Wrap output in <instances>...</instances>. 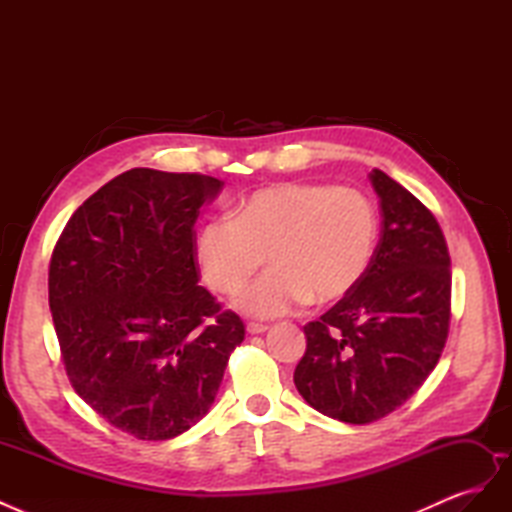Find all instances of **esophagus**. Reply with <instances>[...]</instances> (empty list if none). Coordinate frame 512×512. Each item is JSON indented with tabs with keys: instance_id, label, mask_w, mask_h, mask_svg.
<instances>
[{
	"instance_id": "obj_1",
	"label": "esophagus",
	"mask_w": 512,
	"mask_h": 512,
	"mask_svg": "<svg viewBox=\"0 0 512 512\" xmlns=\"http://www.w3.org/2000/svg\"><path fill=\"white\" fill-rule=\"evenodd\" d=\"M269 327L267 324H260V322H250L247 324V333L250 335H260V333H265Z\"/></svg>"
}]
</instances>
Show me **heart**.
Instances as JSON below:
<instances>
[{
  "label": "heart",
  "mask_w": 512,
  "mask_h": 512,
  "mask_svg": "<svg viewBox=\"0 0 512 512\" xmlns=\"http://www.w3.org/2000/svg\"><path fill=\"white\" fill-rule=\"evenodd\" d=\"M378 243L371 200L352 188L280 183L239 200L232 218L198 230L196 258L215 292H237L262 265L271 269L235 297L239 312L280 318L314 297L342 299L363 280Z\"/></svg>",
  "instance_id": "1"
}]
</instances>
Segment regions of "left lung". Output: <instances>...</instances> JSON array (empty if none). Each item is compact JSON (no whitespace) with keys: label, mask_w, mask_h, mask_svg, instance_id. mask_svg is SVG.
<instances>
[{"label":"left lung","mask_w":512,"mask_h":512,"mask_svg":"<svg viewBox=\"0 0 512 512\" xmlns=\"http://www.w3.org/2000/svg\"><path fill=\"white\" fill-rule=\"evenodd\" d=\"M382 230L363 280L303 327L294 386L314 410L365 425L410 399L438 365L451 320V256L440 224L404 185L369 173Z\"/></svg>","instance_id":"8db88e82"}]
</instances>
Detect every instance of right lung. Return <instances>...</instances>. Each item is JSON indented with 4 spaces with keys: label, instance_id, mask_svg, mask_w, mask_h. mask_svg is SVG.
I'll list each match as a JSON object with an SVG mask.
<instances>
[{
    "label": "right lung",
    "instance_id": "obj_1",
    "mask_svg": "<svg viewBox=\"0 0 512 512\" xmlns=\"http://www.w3.org/2000/svg\"><path fill=\"white\" fill-rule=\"evenodd\" d=\"M207 175L132 168L74 211L49 267V305L68 378L104 421L170 440L203 418L245 337L198 286Z\"/></svg>",
    "mask_w": 512,
    "mask_h": 512
}]
</instances>
